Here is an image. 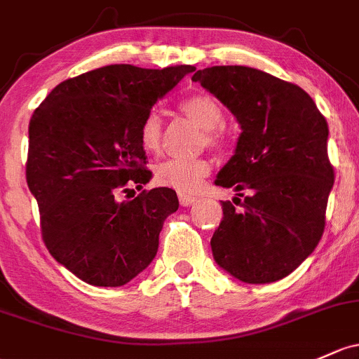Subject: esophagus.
<instances>
[{"label": "esophagus", "instance_id": "esophagus-1", "mask_svg": "<svg viewBox=\"0 0 359 359\" xmlns=\"http://www.w3.org/2000/svg\"><path fill=\"white\" fill-rule=\"evenodd\" d=\"M178 198H180V203L183 207H188V205H194L196 202V196L194 195H187V194H178Z\"/></svg>", "mask_w": 359, "mask_h": 359}]
</instances>
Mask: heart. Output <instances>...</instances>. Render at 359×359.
<instances>
[{"label": "heart", "mask_w": 359, "mask_h": 359, "mask_svg": "<svg viewBox=\"0 0 359 359\" xmlns=\"http://www.w3.org/2000/svg\"><path fill=\"white\" fill-rule=\"evenodd\" d=\"M181 113L205 130V142L210 147H221L224 137L221 126L224 123V109L215 97L209 94L190 95L181 102ZM138 140L147 154H157L163 147V121L156 111L149 113L138 130ZM212 163L207 157L196 159H168L157 164L154 171L156 183L172 188L181 194H191L210 175Z\"/></svg>", "instance_id": "b5f03b06"}]
</instances>
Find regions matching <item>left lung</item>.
Segmentation results:
<instances>
[{
	"instance_id": "8db88e82",
	"label": "left lung",
	"mask_w": 359,
	"mask_h": 359,
	"mask_svg": "<svg viewBox=\"0 0 359 359\" xmlns=\"http://www.w3.org/2000/svg\"><path fill=\"white\" fill-rule=\"evenodd\" d=\"M194 82L214 94L241 125L236 152L215 184L248 191L238 210L222 202L210 240L219 267L248 284L286 277L310 255L325 229L334 184L329 125L294 83L248 67L198 70ZM238 205V203H236Z\"/></svg>"
}]
</instances>
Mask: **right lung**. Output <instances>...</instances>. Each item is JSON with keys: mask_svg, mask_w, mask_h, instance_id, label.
I'll list each match as a JSON object with an SVG mask.
<instances>
[{"mask_svg": "<svg viewBox=\"0 0 359 359\" xmlns=\"http://www.w3.org/2000/svg\"><path fill=\"white\" fill-rule=\"evenodd\" d=\"M191 72L109 65L61 82L34 111L25 175L42 241L83 283L123 286L156 257L165 217L178 210L176 191L144 190L128 202L116 195L149 183L138 130Z\"/></svg>", "mask_w": 359, "mask_h": 359, "instance_id": "1", "label": "right lung"}]
</instances>
